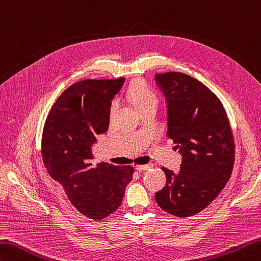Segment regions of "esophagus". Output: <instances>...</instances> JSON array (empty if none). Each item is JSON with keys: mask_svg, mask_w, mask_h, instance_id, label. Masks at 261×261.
Returning <instances> with one entry per match:
<instances>
[{"mask_svg": "<svg viewBox=\"0 0 261 261\" xmlns=\"http://www.w3.org/2000/svg\"><path fill=\"white\" fill-rule=\"evenodd\" d=\"M150 167H151V165H150V164H146V165H138V166L136 167V170H137V171H139V172H141V171H147V170H149Z\"/></svg>", "mask_w": 261, "mask_h": 261, "instance_id": "obj_1", "label": "esophagus"}]
</instances>
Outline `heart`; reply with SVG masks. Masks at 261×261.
Segmentation results:
<instances>
[{
    "mask_svg": "<svg viewBox=\"0 0 261 261\" xmlns=\"http://www.w3.org/2000/svg\"><path fill=\"white\" fill-rule=\"evenodd\" d=\"M127 97L131 100V103L135 105L136 109L141 112L142 110L147 109L149 106H157L158 104V96L144 81H137L127 89ZM119 101L114 99L111 103L110 111L111 113L116 110Z\"/></svg>",
    "mask_w": 261,
    "mask_h": 261,
    "instance_id": "b5f03b06",
    "label": "heart"
}]
</instances>
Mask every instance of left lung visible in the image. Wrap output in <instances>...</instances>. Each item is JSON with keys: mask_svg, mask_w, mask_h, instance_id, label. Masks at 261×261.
Listing matches in <instances>:
<instances>
[{"mask_svg": "<svg viewBox=\"0 0 261 261\" xmlns=\"http://www.w3.org/2000/svg\"><path fill=\"white\" fill-rule=\"evenodd\" d=\"M167 103V132L182 155L180 172L162 167L166 186L157 205L177 217L205 209L229 180L234 139L222 101L200 81L182 72L157 73Z\"/></svg>", "mask_w": 261, "mask_h": 261, "instance_id": "1", "label": "left lung"}]
</instances>
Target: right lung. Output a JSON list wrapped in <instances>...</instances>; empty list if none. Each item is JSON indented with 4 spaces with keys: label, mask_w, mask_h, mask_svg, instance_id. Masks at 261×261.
Instances as JSON below:
<instances>
[{
    "label": "right lung",
    "mask_w": 261,
    "mask_h": 261,
    "mask_svg": "<svg viewBox=\"0 0 261 261\" xmlns=\"http://www.w3.org/2000/svg\"><path fill=\"white\" fill-rule=\"evenodd\" d=\"M120 79H86L70 86L46 117L42 155L53 180L62 185L71 203L86 217L99 221L120 207L134 167L91 163L96 137L110 123L113 97L123 86Z\"/></svg>",
    "instance_id": "add662e5"
}]
</instances>
